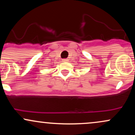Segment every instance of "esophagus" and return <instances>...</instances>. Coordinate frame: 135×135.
Wrapping results in <instances>:
<instances>
[{"label":"esophagus","mask_w":135,"mask_h":135,"mask_svg":"<svg viewBox=\"0 0 135 135\" xmlns=\"http://www.w3.org/2000/svg\"><path fill=\"white\" fill-rule=\"evenodd\" d=\"M62 61H63V62H67L68 60L67 59H63Z\"/></svg>","instance_id":"1"}]
</instances>
